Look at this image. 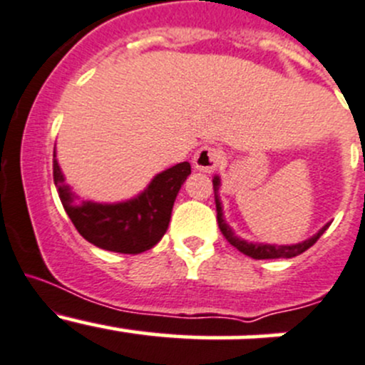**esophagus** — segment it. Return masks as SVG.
<instances>
[{
    "label": "esophagus",
    "instance_id": "34e87169",
    "mask_svg": "<svg viewBox=\"0 0 365 365\" xmlns=\"http://www.w3.org/2000/svg\"><path fill=\"white\" fill-rule=\"evenodd\" d=\"M220 160H222V156H220L218 149H215V147L211 145H204L195 153L193 167L197 168V170L209 174V172H212L218 167Z\"/></svg>",
    "mask_w": 365,
    "mask_h": 365
}]
</instances>
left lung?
<instances>
[{"instance_id":"8db88e82","label":"left lung","mask_w":365,"mask_h":365,"mask_svg":"<svg viewBox=\"0 0 365 365\" xmlns=\"http://www.w3.org/2000/svg\"><path fill=\"white\" fill-rule=\"evenodd\" d=\"M218 187H220V178L215 175L212 179V190H215V202H216V220H218V227L222 230V234L225 236V240L232 245L234 248L241 252V254L248 255L252 259H291V257H297V255L304 254L305 250H309L321 236H323L324 230L330 227V223L323 227L317 234H314L312 237L309 240L302 241V243L297 245H262V243H248V241L241 240L237 237L236 234L232 232L227 222L223 220V212H222V202H220L218 197Z\"/></svg>"}]
</instances>
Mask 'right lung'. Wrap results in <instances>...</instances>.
<instances>
[{"label":"right lung","instance_id":"1","mask_svg":"<svg viewBox=\"0 0 365 365\" xmlns=\"http://www.w3.org/2000/svg\"><path fill=\"white\" fill-rule=\"evenodd\" d=\"M190 174V163L182 161L158 174L138 197L118 204H97L74 197L53 153V178L71 222L88 243L118 254H142L165 236L175 197Z\"/></svg>","mask_w":365,"mask_h":365}]
</instances>
